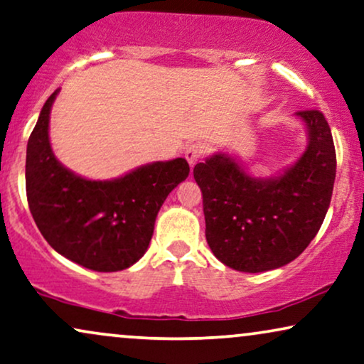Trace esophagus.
Here are the masks:
<instances>
[{
    "instance_id": "1",
    "label": "esophagus",
    "mask_w": 364,
    "mask_h": 364,
    "mask_svg": "<svg viewBox=\"0 0 364 364\" xmlns=\"http://www.w3.org/2000/svg\"><path fill=\"white\" fill-rule=\"evenodd\" d=\"M201 154H203V148L200 146V144H188L185 149V158H186V161L190 163V166H195V164L198 163V159L201 158Z\"/></svg>"
}]
</instances>
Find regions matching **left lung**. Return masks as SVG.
<instances>
[{
	"mask_svg": "<svg viewBox=\"0 0 364 364\" xmlns=\"http://www.w3.org/2000/svg\"><path fill=\"white\" fill-rule=\"evenodd\" d=\"M294 116L306 124L308 146L278 176H251L228 153L193 169L203 193L208 245L236 271L261 273L288 264L306 250L326 216L336 176L331 129L318 109Z\"/></svg>",
	"mask_w": 364,
	"mask_h": 364,
	"instance_id": "1",
	"label": "left lung"
}]
</instances>
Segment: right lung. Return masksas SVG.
I'll return each mask as SVG.
<instances>
[{
  "mask_svg": "<svg viewBox=\"0 0 364 364\" xmlns=\"http://www.w3.org/2000/svg\"><path fill=\"white\" fill-rule=\"evenodd\" d=\"M43 106L26 148V196L38 230L58 253L93 271L129 268L146 253L166 196L185 181V158L144 164L109 181H91L63 166L50 144Z\"/></svg>",
  "mask_w": 364,
  "mask_h": 364,
  "instance_id": "right-lung-1",
  "label": "right lung"
}]
</instances>
